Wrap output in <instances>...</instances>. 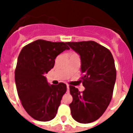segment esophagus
I'll list each match as a JSON object with an SVG mask.
<instances>
[{
	"label": "esophagus",
	"mask_w": 133,
	"mask_h": 133,
	"mask_svg": "<svg viewBox=\"0 0 133 133\" xmlns=\"http://www.w3.org/2000/svg\"><path fill=\"white\" fill-rule=\"evenodd\" d=\"M66 92H69V84H66Z\"/></svg>",
	"instance_id": "1"
}]
</instances>
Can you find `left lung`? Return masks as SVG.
I'll list each match as a JSON object with an SVG mask.
<instances>
[{"mask_svg": "<svg viewBox=\"0 0 133 133\" xmlns=\"http://www.w3.org/2000/svg\"><path fill=\"white\" fill-rule=\"evenodd\" d=\"M66 44L80 55L81 70L85 89L69 86L72 102L69 104L72 117L80 123L97 121L107 109L112 98L117 72L110 50L95 41L69 42Z\"/></svg>", "mask_w": 133, "mask_h": 133, "instance_id": "obj_1", "label": "left lung"}]
</instances>
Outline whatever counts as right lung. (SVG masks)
Here are the masks:
<instances>
[{
  "label": "right lung",
  "mask_w": 133,
  "mask_h": 133,
  "mask_svg": "<svg viewBox=\"0 0 133 133\" xmlns=\"http://www.w3.org/2000/svg\"><path fill=\"white\" fill-rule=\"evenodd\" d=\"M66 43L36 40L23 48L15 69V83L24 110L35 120L49 121L55 117L66 85L49 84L44 74L54 67L55 59Z\"/></svg>",
  "instance_id": "add662e5"
}]
</instances>
